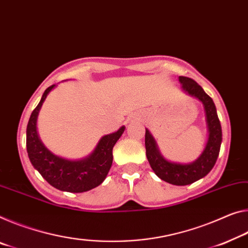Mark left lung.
Masks as SVG:
<instances>
[{
  "label": "left lung",
  "instance_id": "left-lung-1",
  "mask_svg": "<svg viewBox=\"0 0 248 248\" xmlns=\"http://www.w3.org/2000/svg\"><path fill=\"white\" fill-rule=\"evenodd\" d=\"M181 90L203 104L207 127V140L199 158L190 163H178L167 160L161 155L158 144L148 129H145V155L155 173L161 180L173 186H187L209 174L217 160L222 143V128L212 98L198 82L180 76Z\"/></svg>",
  "mask_w": 248,
  "mask_h": 248
}]
</instances>
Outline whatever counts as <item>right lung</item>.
I'll return each instance as SVG.
<instances>
[{"label":"right lung","mask_w":248,"mask_h":248,"mask_svg":"<svg viewBox=\"0 0 248 248\" xmlns=\"http://www.w3.org/2000/svg\"><path fill=\"white\" fill-rule=\"evenodd\" d=\"M56 86L52 85L45 90L30 117L26 128L27 155L32 166L50 186L61 191L82 193L105 181L112 164L113 145L123 136L125 127L123 125L116 132L101 137L93 152L82 159L70 160L54 155L39 139L37 118L46 97Z\"/></svg>","instance_id":"add662e5"}]
</instances>
